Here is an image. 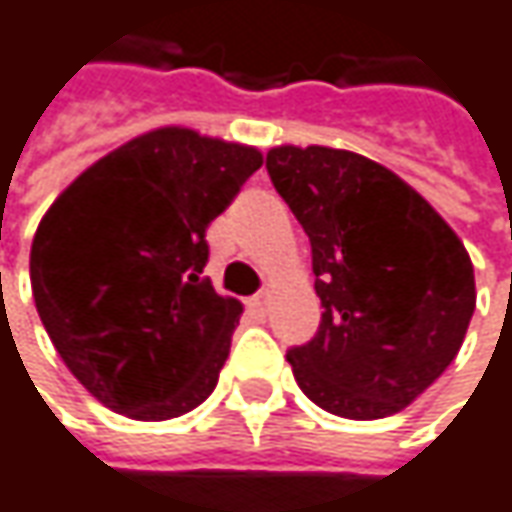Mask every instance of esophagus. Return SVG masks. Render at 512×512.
Here are the masks:
<instances>
[{
	"label": "esophagus",
	"mask_w": 512,
	"mask_h": 512,
	"mask_svg": "<svg viewBox=\"0 0 512 512\" xmlns=\"http://www.w3.org/2000/svg\"><path fill=\"white\" fill-rule=\"evenodd\" d=\"M249 305L255 308L257 314H263V311L269 308V293H266V290H260V293H255V296L249 299Z\"/></svg>",
	"instance_id": "34e87169"
}]
</instances>
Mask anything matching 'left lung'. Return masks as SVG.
Masks as SVG:
<instances>
[{"label": "left lung", "instance_id": "8db88e82", "mask_svg": "<svg viewBox=\"0 0 512 512\" xmlns=\"http://www.w3.org/2000/svg\"><path fill=\"white\" fill-rule=\"evenodd\" d=\"M266 171L311 240L317 335L290 347L320 409L376 421L409 406L457 358L474 266L448 222L397 174L353 151L272 148Z\"/></svg>", "mask_w": 512, "mask_h": 512}]
</instances>
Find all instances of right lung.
Listing matches in <instances>:
<instances>
[{"instance_id": "add662e5", "label": "right lung", "mask_w": 512, "mask_h": 512, "mask_svg": "<svg viewBox=\"0 0 512 512\" xmlns=\"http://www.w3.org/2000/svg\"><path fill=\"white\" fill-rule=\"evenodd\" d=\"M260 162L255 148L165 127L94 162L41 219L35 305L103 406L168 421L213 394L243 305L201 275L204 234Z\"/></svg>"}]
</instances>
